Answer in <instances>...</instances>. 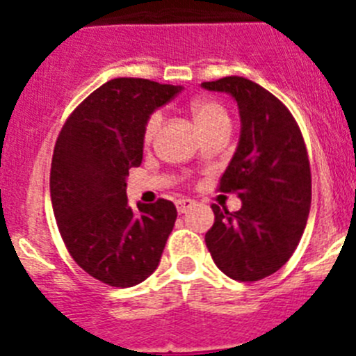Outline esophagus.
<instances>
[{"instance_id":"34e87169","label":"esophagus","mask_w":356,"mask_h":356,"mask_svg":"<svg viewBox=\"0 0 356 356\" xmlns=\"http://www.w3.org/2000/svg\"><path fill=\"white\" fill-rule=\"evenodd\" d=\"M193 207H196V201L194 200H187V197H180V200H176V209H178V212L180 213L188 212V210L193 209Z\"/></svg>"}]
</instances>
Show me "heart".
Masks as SVG:
<instances>
[{"instance_id":"heart-1","label":"heart","mask_w":356,"mask_h":356,"mask_svg":"<svg viewBox=\"0 0 356 356\" xmlns=\"http://www.w3.org/2000/svg\"><path fill=\"white\" fill-rule=\"evenodd\" d=\"M191 112H193L194 122H196V127L200 128L201 134H205V131L212 130V128L219 127V124H229L226 110L219 103L210 102V99H201V102L193 103ZM159 124L160 114H153L147 119L146 128H144V140L146 143L153 140L156 130H159Z\"/></svg>"}]
</instances>
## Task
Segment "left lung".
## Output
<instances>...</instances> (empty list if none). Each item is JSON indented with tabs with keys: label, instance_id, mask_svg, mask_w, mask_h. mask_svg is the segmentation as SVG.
Here are the masks:
<instances>
[{
	"label": "left lung",
	"instance_id": "8db88e82",
	"mask_svg": "<svg viewBox=\"0 0 356 356\" xmlns=\"http://www.w3.org/2000/svg\"><path fill=\"white\" fill-rule=\"evenodd\" d=\"M201 87L234 97L241 135L219 191L237 193L242 207L212 205L205 242L229 278L257 282L276 273L294 253L307 226L312 178L303 137L287 106L242 76L203 81Z\"/></svg>",
	"mask_w": 356,
	"mask_h": 356
}]
</instances>
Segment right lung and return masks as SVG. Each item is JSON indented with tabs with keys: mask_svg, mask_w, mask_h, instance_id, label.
<instances>
[{
	"mask_svg": "<svg viewBox=\"0 0 356 356\" xmlns=\"http://www.w3.org/2000/svg\"><path fill=\"white\" fill-rule=\"evenodd\" d=\"M180 85L114 78L69 115L53 151V212L74 262L96 280L127 289L153 275L176 221L168 200L128 205L127 178L143 162L149 115Z\"/></svg>",
	"mask_w": 356,
	"mask_h": 356,
	"instance_id": "right-lung-1",
	"label": "right lung"
}]
</instances>
